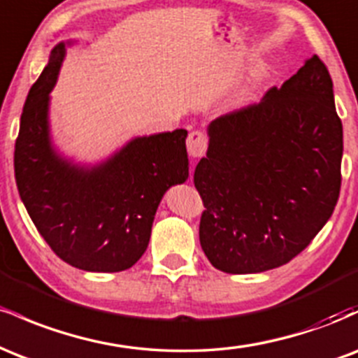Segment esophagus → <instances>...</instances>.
I'll use <instances>...</instances> for the list:
<instances>
[{"instance_id": "esophagus-1", "label": "esophagus", "mask_w": 358, "mask_h": 358, "mask_svg": "<svg viewBox=\"0 0 358 358\" xmlns=\"http://www.w3.org/2000/svg\"><path fill=\"white\" fill-rule=\"evenodd\" d=\"M207 145L208 139L203 133H200V131H193V133L188 134L187 150L192 158H200V156H203L205 151H207Z\"/></svg>"}]
</instances>
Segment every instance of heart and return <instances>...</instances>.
Listing matches in <instances>:
<instances>
[{"instance_id":"heart-1","label":"heart","mask_w":358,"mask_h":358,"mask_svg":"<svg viewBox=\"0 0 358 358\" xmlns=\"http://www.w3.org/2000/svg\"><path fill=\"white\" fill-rule=\"evenodd\" d=\"M262 73H264V67L256 69V71H254V73H252V79H259V77H261Z\"/></svg>"}]
</instances>
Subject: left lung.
Here are the masks:
<instances>
[{
    "instance_id": "1",
    "label": "left lung",
    "mask_w": 358,
    "mask_h": 358,
    "mask_svg": "<svg viewBox=\"0 0 358 358\" xmlns=\"http://www.w3.org/2000/svg\"><path fill=\"white\" fill-rule=\"evenodd\" d=\"M207 134L193 175L205 256L229 274L289 262L331 217L342 183L343 127L324 64L305 60L259 104L212 121Z\"/></svg>"
}]
</instances>
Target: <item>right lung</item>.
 I'll return each instance as SVG.
<instances>
[{"label": "right lung", "instance_id": "1", "mask_svg": "<svg viewBox=\"0 0 358 358\" xmlns=\"http://www.w3.org/2000/svg\"><path fill=\"white\" fill-rule=\"evenodd\" d=\"M76 42L52 48L28 92L15 145L16 187L40 236L62 261L90 273H117L145 254L163 195L188 180V133L131 138L96 163L62 153L52 138L50 92Z\"/></svg>", "mask_w": 358, "mask_h": 358}]
</instances>
